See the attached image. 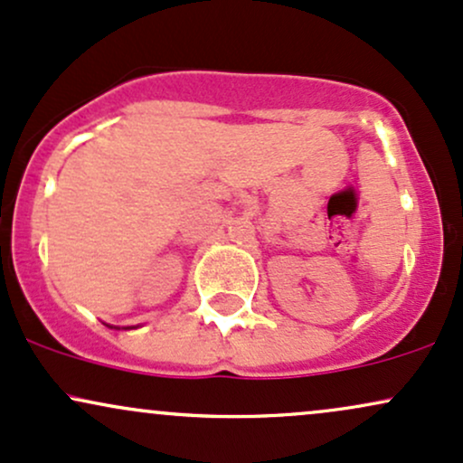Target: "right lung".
I'll list each match as a JSON object with an SVG mask.
<instances>
[{"label":"right lung","mask_w":463,"mask_h":463,"mask_svg":"<svg viewBox=\"0 0 463 463\" xmlns=\"http://www.w3.org/2000/svg\"><path fill=\"white\" fill-rule=\"evenodd\" d=\"M106 326H109V324H106ZM110 328H117V326H110ZM130 328V326H128Z\"/></svg>","instance_id":"obj_1"}]
</instances>
